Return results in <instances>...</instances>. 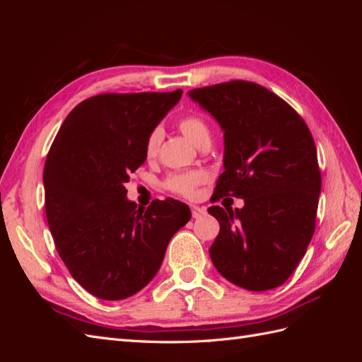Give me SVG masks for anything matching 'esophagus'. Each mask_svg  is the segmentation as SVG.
Segmentation results:
<instances>
[{
    "label": "esophagus",
    "instance_id": "1",
    "mask_svg": "<svg viewBox=\"0 0 362 362\" xmlns=\"http://www.w3.org/2000/svg\"><path fill=\"white\" fill-rule=\"evenodd\" d=\"M206 211H205V208H202V206H196V205H192V216L196 218V217H199V216H204Z\"/></svg>",
    "mask_w": 362,
    "mask_h": 362
}]
</instances>
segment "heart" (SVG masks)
Masks as SVG:
<instances>
[{
  "instance_id": "heart-1",
  "label": "heart",
  "mask_w": 362,
  "mask_h": 362,
  "mask_svg": "<svg viewBox=\"0 0 362 362\" xmlns=\"http://www.w3.org/2000/svg\"><path fill=\"white\" fill-rule=\"evenodd\" d=\"M178 128L181 129V133L196 146H199L204 144V141L211 139L210 128H208L205 120L198 115L184 116L178 122ZM160 144H161V129L160 128L152 129L151 134L146 139V145H145V154L148 158L157 157ZM205 180H206V175L199 170L178 173V175H172V177L168 180V187L175 193H180L182 196L190 198V196L194 194L196 189H198V185L202 184Z\"/></svg>"
}]
</instances>
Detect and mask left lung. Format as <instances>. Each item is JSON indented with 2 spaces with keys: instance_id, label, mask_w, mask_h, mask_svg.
<instances>
[{
  "instance_id": "left-lung-1",
  "label": "left lung",
  "mask_w": 362,
  "mask_h": 362,
  "mask_svg": "<svg viewBox=\"0 0 362 362\" xmlns=\"http://www.w3.org/2000/svg\"><path fill=\"white\" fill-rule=\"evenodd\" d=\"M223 131V173L213 199L235 196L243 208L213 205L221 231L210 257L221 275L249 291L286 282L308 247L322 177L303 119L278 95L250 81L189 92Z\"/></svg>"
}]
</instances>
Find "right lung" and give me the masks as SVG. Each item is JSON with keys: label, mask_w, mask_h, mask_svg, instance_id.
Listing matches in <instances>:
<instances>
[{"label": "right lung", "mask_w": 362, "mask_h": 362, "mask_svg": "<svg viewBox=\"0 0 362 362\" xmlns=\"http://www.w3.org/2000/svg\"><path fill=\"white\" fill-rule=\"evenodd\" d=\"M168 93H104L76 105L54 139L43 168L45 211L72 278L103 300H120L157 275L189 205L127 198L125 182L146 160L152 129L181 100Z\"/></svg>", "instance_id": "right-lung-1"}]
</instances>
